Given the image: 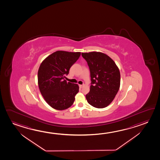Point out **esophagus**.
<instances>
[{
    "label": "esophagus",
    "instance_id": "1",
    "mask_svg": "<svg viewBox=\"0 0 160 160\" xmlns=\"http://www.w3.org/2000/svg\"><path fill=\"white\" fill-rule=\"evenodd\" d=\"M83 85H82V84H79V86L80 88H82V87H83Z\"/></svg>",
    "mask_w": 160,
    "mask_h": 160
}]
</instances>
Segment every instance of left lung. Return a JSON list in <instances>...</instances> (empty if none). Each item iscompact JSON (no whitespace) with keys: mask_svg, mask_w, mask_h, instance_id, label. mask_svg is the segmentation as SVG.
Returning a JSON list of instances; mask_svg holds the SVG:
<instances>
[{"mask_svg":"<svg viewBox=\"0 0 160 160\" xmlns=\"http://www.w3.org/2000/svg\"><path fill=\"white\" fill-rule=\"evenodd\" d=\"M86 60L91 76V86L86 98L96 108H104L111 103L120 84L119 69L114 60L100 52H82Z\"/></svg>","mask_w":160,"mask_h":160,"instance_id":"left-lung-1","label":"left lung"}]
</instances>
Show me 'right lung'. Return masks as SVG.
<instances>
[{"mask_svg":"<svg viewBox=\"0 0 160 160\" xmlns=\"http://www.w3.org/2000/svg\"><path fill=\"white\" fill-rule=\"evenodd\" d=\"M80 55V52L57 51L41 64L38 71V87L45 100L52 108L62 110L73 105L79 92L78 85L67 82L64 78Z\"/></svg>","mask_w":160,"mask_h":160,"instance_id":"add662e5","label":"right lung"}]
</instances>
